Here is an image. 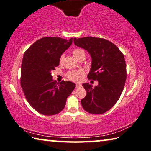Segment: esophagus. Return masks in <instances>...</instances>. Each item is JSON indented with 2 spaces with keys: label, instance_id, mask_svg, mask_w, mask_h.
<instances>
[{
  "label": "esophagus",
  "instance_id": "esophagus-1",
  "mask_svg": "<svg viewBox=\"0 0 151 151\" xmlns=\"http://www.w3.org/2000/svg\"><path fill=\"white\" fill-rule=\"evenodd\" d=\"M79 87H81V84H80V83H77V84H76V88H79Z\"/></svg>",
  "mask_w": 151,
  "mask_h": 151
}]
</instances>
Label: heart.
<instances>
[{
    "label": "heart",
    "instance_id": "heart-1",
    "mask_svg": "<svg viewBox=\"0 0 151 151\" xmlns=\"http://www.w3.org/2000/svg\"><path fill=\"white\" fill-rule=\"evenodd\" d=\"M72 55H73V56L76 58V59H78L80 57H81V56H84V57H85V52H84L83 50L77 48V49H74L73 51H72ZM63 60V55H61L59 58L60 64L62 63ZM81 72L80 71H71L68 72L67 74H66V77L68 78V79L71 80L72 81H79L80 79H81Z\"/></svg>",
    "mask_w": 151,
    "mask_h": 151
}]
</instances>
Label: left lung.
I'll list each match as a JSON object with an SVG mask.
<instances>
[{"mask_svg":"<svg viewBox=\"0 0 151 151\" xmlns=\"http://www.w3.org/2000/svg\"><path fill=\"white\" fill-rule=\"evenodd\" d=\"M74 43L90 53L92 65L88 78L99 83L94 88L83 84L87 94L81 100L82 107L90 114H103L114 106L125 86L127 73L123 53L112 42L101 38H74Z\"/></svg>","mask_w":151,"mask_h":151,"instance_id":"8db88e82","label":"left lung"}]
</instances>
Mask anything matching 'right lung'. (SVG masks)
I'll return each instance as SVG.
<instances>
[{"label":"right lung","mask_w":151,"mask_h":151,"mask_svg":"<svg viewBox=\"0 0 151 151\" xmlns=\"http://www.w3.org/2000/svg\"><path fill=\"white\" fill-rule=\"evenodd\" d=\"M70 40L59 37L41 38L24 53L21 65V86L30 106L44 115L59 113L76 85L52 79L51 72L59 65V58L71 45Z\"/></svg>","instance_id":"1"}]
</instances>
